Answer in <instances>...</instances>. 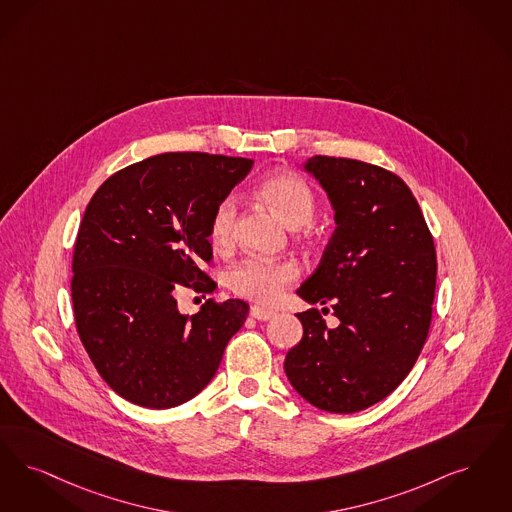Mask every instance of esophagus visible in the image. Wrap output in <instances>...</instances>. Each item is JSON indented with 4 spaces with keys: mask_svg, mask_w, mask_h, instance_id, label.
Listing matches in <instances>:
<instances>
[{
    "mask_svg": "<svg viewBox=\"0 0 512 512\" xmlns=\"http://www.w3.org/2000/svg\"><path fill=\"white\" fill-rule=\"evenodd\" d=\"M249 314H251V318H255V320L266 322V320H272V318L276 316V310H272V308L259 307V305H253L251 310H249Z\"/></svg>",
    "mask_w": 512,
    "mask_h": 512,
    "instance_id": "1",
    "label": "esophagus"
}]
</instances>
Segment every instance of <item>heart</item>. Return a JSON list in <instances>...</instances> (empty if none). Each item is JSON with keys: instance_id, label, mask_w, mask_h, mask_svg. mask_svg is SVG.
<instances>
[{"instance_id": "heart-1", "label": "heart", "mask_w": 512, "mask_h": 512, "mask_svg": "<svg viewBox=\"0 0 512 512\" xmlns=\"http://www.w3.org/2000/svg\"><path fill=\"white\" fill-rule=\"evenodd\" d=\"M259 196L291 228L307 225L314 215L316 200L307 181L295 173H274L259 186ZM238 215L236 196H226L213 209L209 221V240L215 247L230 246ZM299 276V266L291 261L246 259L234 266L226 282L228 287L251 301L274 303L287 284Z\"/></svg>"}]
</instances>
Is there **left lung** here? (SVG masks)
<instances>
[{
    "instance_id": "8db88e82",
    "label": "left lung",
    "mask_w": 512,
    "mask_h": 512,
    "mask_svg": "<svg viewBox=\"0 0 512 512\" xmlns=\"http://www.w3.org/2000/svg\"><path fill=\"white\" fill-rule=\"evenodd\" d=\"M328 194L335 232L318 268L297 289L303 339L287 352L291 387L329 413L369 408L396 389L429 335L436 251L408 184L383 167L331 156L303 164ZM328 308H322L326 314Z\"/></svg>"
}]
</instances>
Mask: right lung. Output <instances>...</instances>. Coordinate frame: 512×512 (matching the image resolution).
Here are the masks:
<instances>
[{
	"mask_svg": "<svg viewBox=\"0 0 512 512\" xmlns=\"http://www.w3.org/2000/svg\"><path fill=\"white\" fill-rule=\"evenodd\" d=\"M253 160L165 152L108 177L83 213L72 259L76 328L106 385L150 409L207 387L249 305L207 299L181 314L177 293H213V209Z\"/></svg>",
	"mask_w": 512,
	"mask_h": 512,
	"instance_id": "add662e5",
	"label": "right lung"
}]
</instances>
